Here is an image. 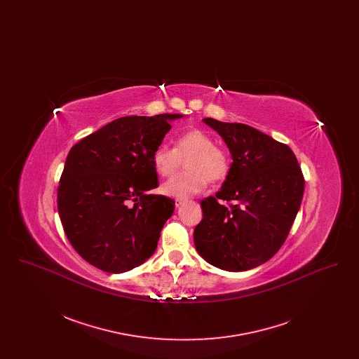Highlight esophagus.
<instances>
[{
    "label": "esophagus",
    "instance_id": "1",
    "mask_svg": "<svg viewBox=\"0 0 359 359\" xmlns=\"http://www.w3.org/2000/svg\"><path fill=\"white\" fill-rule=\"evenodd\" d=\"M184 202H186V199H182V198H176V199H175V205H176V207H180Z\"/></svg>",
    "mask_w": 359,
    "mask_h": 359
}]
</instances>
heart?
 I'll return each mask as SVG.
<instances>
[{
	"label": "heart",
	"instance_id": "b5f03b06",
	"mask_svg": "<svg viewBox=\"0 0 359 359\" xmlns=\"http://www.w3.org/2000/svg\"><path fill=\"white\" fill-rule=\"evenodd\" d=\"M187 172L173 176L163 184V192L168 196L186 199L202 192L208 180L222 182L230 172V157L218 148L214 138L199 129H192L176 137L173 149L157 147L151 161L158 176L168 177L177 171L184 161Z\"/></svg>",
	"mask_w": 359,
	"mask_h": 359
}]
</instances>
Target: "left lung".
I'll return each instance as SVG.
<instances>
[{
  "mask_svg": "<svg viewBox=\"0 0 359 359\" xmlns=\"http://www.w3.org/2000/svg\"><path fill=\"white\" fill-rule=\"evenodd\" d=\"M203 122L222 137L233 163L222 188L201 202L195 248L219 269L249 271L285 242L302 205L304 176L288 145L245 123Z\"/></svg>",
  "mask_w": 359,
  "mask_h": 359,
  "instance_id": "8db88e82",
  "label": "left lung"
}]
</instances>
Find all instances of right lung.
<instances>
[{"instance_id":"obj_1","label":"right lung","mask_w":359,"mask_h":359,"mask_svg":"<svg viewBox=\"0 0 359 359\" xmlns=\"http://www.w3.org/2000/svg\"><path fill=\"white\" fill-rule=\"evenodd\" d=\"M182 114L121 117L76 142L57 187V211L76 253L107 273L152 256L175 201L158 186L151 157Z\"/></svg>"}]
</instances>
